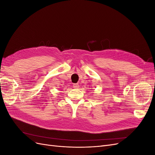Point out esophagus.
Segmentation results:
<instances>
[{
    "instance_id": "34e87169",
    "label": "esophagus",
    "mask_w": 155,
    "mask_h": 155,
    "mask_svg": "<svg viewBox=\"0 0 155 155\" xmlns=\"http://www.w3.org/2000/svg\"><path fill=\"white\" fill-rule=\"evenodd\" d=\"M73 87L74 88H78L79 87V84L78 83H75L73 85Z\"/></svg>"
}]
</instances>
